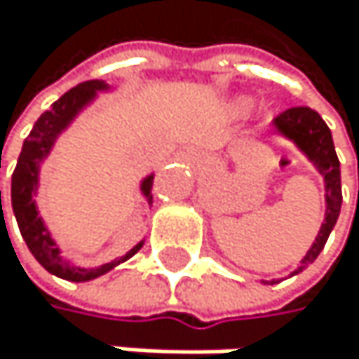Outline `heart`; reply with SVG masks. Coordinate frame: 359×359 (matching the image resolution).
Returning a JSON list of instances; mask_svg holds the SVG:
<instances>
[{"label":"heart","instance_id":"1","mask_svg":"<svg viewBox=\"0 0 359 359\" xmlns=\"http://www.w3.org/2000/svg\"><path fill=\"white\" fill-rule=\"evenodd\" d=\"M250 107H252V96H245V94L234 96V99L226 103V116L230 120H239L250 111Z\"/></svg>","mask_w":359,"mask_h":359}]
</instances>
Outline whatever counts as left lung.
Returning <instances> with one entry per match:
<instances>
[{"label": "left lung", "instance_id": "left-lung-1", "mask_svg": "<svg viewBox=\"0 0 359 359\" xmlns=\"http://www.w3.org/2000/svg\"><path fill=\"white\" fill-rule=\"evenodd\" d=\"M273 133L295 144L299 153L316 168V172L323 176V183H325V219L321 224V230L316 234L314 243L302 258V265L291 273V276H295V273L304 271L308 265H312L316 256L321 254V250L327 243L330 232L334 230L336 219L340 215V204H342L340 161L336 157V148H334L330 127L325 125V120L310 107H291V109L282 111L273 120ZM273 282L276 280H271V282L263 280V284H273Z\"/></svg>", "mask_w": 359, "mask_h": 359}]
</instances>
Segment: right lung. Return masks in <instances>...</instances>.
Wrapping results in <instances>:
<instances>
[{
  "instance_id": "add662e5",
  "label": "right lung",
  "mask_w": 359,
  "mask_h": 359,
  "mask_svg": "<svg viewBox=\"0 0 359 359\" xmlns=\"http://www.w3.org/2000/svg\"><path fill=\"white\" fill-rule=\"evenodd\" d=\"M107 90H109V83H105L101 79H92V81H83V83L75 86L73 90H68L66 94H62L60 99L51 105V109L45 111L36 120L32 133L23 142L15 174H12V191H10L12 211H15L21 237L25 239L34 258L49 273H53L62 280H71V282H88V280L99 278V276L111 271L114 267H118L120 263L129 260L144 245V241H140L125 256L111 260V263H105L99 267H79V265L71 263V260L62 256V250L55 243V239L51 237L47 224L43 222V217L38 215L36 196H38V183H40V163L49 157L51 148H53L55 140L62 135V131H66L68 127H71V122L96 99V94L107 92ZM153 178H155V174H148L140 183V191L148 200V204L153 202V196H150Z\"/></svg>"
}]
</instances>
